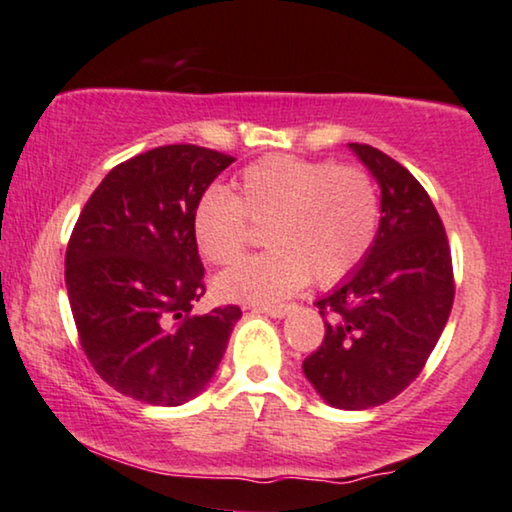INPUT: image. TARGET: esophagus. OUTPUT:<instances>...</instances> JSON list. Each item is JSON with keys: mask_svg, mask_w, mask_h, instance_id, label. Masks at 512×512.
I'll return each instance as SVG.
<instances>
[{"mask_svg": "<svg viewBox=\"0 0 512 512\" xmlns=\"http://www.w3.org/2000/svg\"><path fill=\"white\" fill-rule=\"evenodd\" d=\"M290 311V304H276V306H255V313H264L271 318H283Z\"/></svg>", "mask_w": 512, "mask_h": 512, "instance_id": "obj_1", "label": "esophagus"}]
</instances>
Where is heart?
I'll return each instance as SVG.
<instances>
[{
  "label": "heart",
  "mask_w": 512,
  "mask_h": 512,
  "mask_svg": "<svg viewBox=\"0 0 512 512\" xmlns=\"http://www.w3.org/2000/svg\"><path fill=\"white\" fill-rule=\"evenodd\" d=\"M379 192L363 166L274 154L250 163L236 194L208 187L192 213L194 241L213 264H234L252 227L267 224L271 248L224 271L215 290L231 302L271 304L313 278L335 285L370 252L379 229Z\"/></svg>",
  "instance_id": "1"
}]
</instances>
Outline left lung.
<instances>
[{
	"instance_id": "1",
	"label": "left lung",
	"mask_w": 512,
	"mask_h": 512,
	"mask_svg": "<svg viewBox=\"0 0 512 512\" xmlns=\"http://www.w3.org/2000/svg\"><path fill=\"white\" fill-rule=\"evenodd\" d=\"M381 187V222L365 262L318 299L325 337L304 358L320 398L367 410L403 393L424 370L454 304L452 250L431 196L377 147L351 142Z\"/></svg>"
}]
</instances>
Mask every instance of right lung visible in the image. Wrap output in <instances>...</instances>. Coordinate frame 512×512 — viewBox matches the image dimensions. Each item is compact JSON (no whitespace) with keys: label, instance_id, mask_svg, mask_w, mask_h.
<instances>
[{"label":"right lung","instance_id":"right-lung-1","mask_svg":"<svg viewBox=\"0 0 512 512\" xmlns=\"http://www.w3.org/2000/svg\"><path fill=\"white\" fill-rule=\"evenodd\" d=\"M234 161L199 145L149 149L109 170L74 224L65 283L79 344L128 398L187 403L227 351L241 309L192 313L206 295L192 213Z\"/></svg>","mask_w":512,"mask_h":512}]
</instances>
